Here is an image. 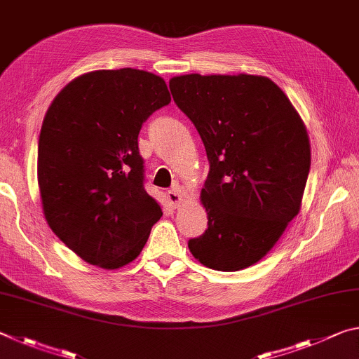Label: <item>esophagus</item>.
Instances as JSON below:
<instances>
[{
    "label": "esophagus",
    "instance_id": "esophagus-1",
    "mask_svg": "<svg viewBox=\"0 0 359 359\" xmlns=\"http://www.w3.org/2000/svg\"><path fill=\"white\" fill-rule=\"evenodd\" d=\"M168 201L172 205V208H179V204L182 203V196H180V191L177 187L171 188V190L168 191Z\"/></svg>",
    "mask_w": 359,
    "mask_h": 359
}]
</instances>
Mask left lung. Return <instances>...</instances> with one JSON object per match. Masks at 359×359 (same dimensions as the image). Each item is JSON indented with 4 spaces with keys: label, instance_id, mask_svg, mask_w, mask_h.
Returning a JSON list of instances; mask_svg holds the SVG:
<instances>
[{
    "label": "left lung",
    "instance_id": "8db88e82",
    "mask_svg": "<svg viewBox=\"0 0 359 359\" xmlns=\"http://www.w3.org/2000/svg\"><path fill=\"white\" fill-rule=\"evenodd\" d=\"M169 88L210 166L201 191L208 229L188 248L217 271L258 263L299 212L311 169L306 126L263 76L187 74L172 77Z\"/></svg>",
    "mask_w": 359,
    "mask_h": 359
}]
</instances>
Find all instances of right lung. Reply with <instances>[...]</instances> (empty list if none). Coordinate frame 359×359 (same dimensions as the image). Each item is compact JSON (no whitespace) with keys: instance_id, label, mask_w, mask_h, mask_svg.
Masks as SVG:
<instances>
[{"instance_id":"add662e5","label":"right lung","mask_w":359,"mask_h":359,"mask_svg":"<svg viewBox=\"0 0 359 359\" xmlns=\"http://www.w3.org/2000/svg\"><path fill=\"white\" fill-rule=\"evenodd\" d=\"M169 102L161 77L123 68L74 79L48 107L38 145L42 209L58 239L87 263H131L161 218L144 188L137 136Z\"/></svg>"}]
</instances>
